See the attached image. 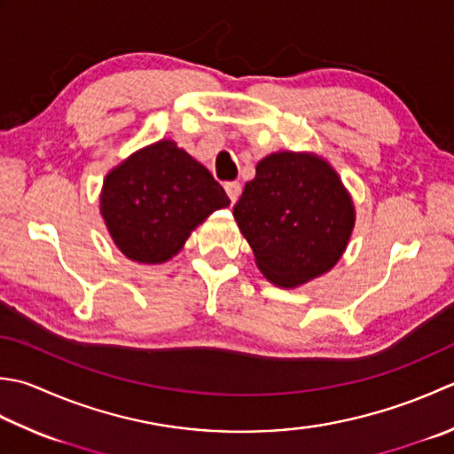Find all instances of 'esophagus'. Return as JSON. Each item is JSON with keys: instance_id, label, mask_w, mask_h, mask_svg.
Masks as SVG:
<instances>
[{"instance_id": "1", "label": "esophagus", "mask_w": 454, "mask_h": 454, "mask_svg": "<svg viewBox=\"0 0 454 454\" xmlns=\"http://www.w3.org/2000/svg\"><path fill=\"white\" fill-rule=\"evenodd\" d=\"M224 189H226L228 199L232 200V202H236V200L239 199V194H242V184H239L238 181H230V183H226V184H224Z\"/></svg>"}]
</instances>
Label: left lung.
Listing matches in <instances>:
<instances>
[{"label": "left lung", "instance_id": "left-lung-1", "mask_svg": "<svg viewBox=\"0 0 454 454\" xmlns=\"http://www.w3.org/2000/svg\"><path fill=\"white\" fill-rule=\"evenodd\" d=\"M234 218L271 283L297 287L331 271L354 230V202L339 173L315 153L262 159Z\"/></svg>", "mask_w": 454, "mask_h": 454}]
</instances>
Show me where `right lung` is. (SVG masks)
Masks as SVG:
<instances>
[{
    "mask_svg": "<svg viewBox=\"0 0 454 454\" xmlns=\"http://www.w3.org/2000/svg\"><path fill=\"white\" fill-rule=\"evenodd\" d=\"M230 199L215 176L175 141L136 151L106 175L100 212L120 252L137 263H163Z\"/></svg>",
    "mask_w": 454,
    "mask_h": 454,
    "instance_id": "add662e5",
    "label": "right lung"
}]
</instances>
